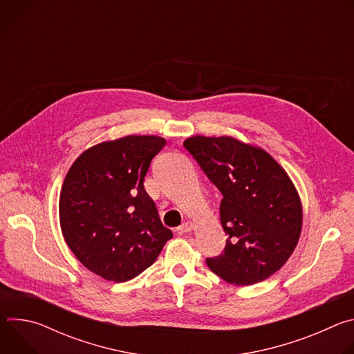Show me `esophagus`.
Here are the masks:
<instances>
[{"label": "esophagus", "instance_id": "esophagus-1", "mask_svg": "<svg viewBox=\"0 0 354 354\" xmlns=\"http://www.w3.org/2000/svg\"><path fill=\"white\" fill-rule=\"evenodd\" d=\"M192 230H193V223L186 221V223H183L176 231H178V234H186V232H190Z\"/></svg>", "mask_w": 354, "mask_h": 354}]
</instances>
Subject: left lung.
I'll use <instances>...</instances> for the list:
<instances>
[{"instance_id": "8db88e82", "label": "left lung", "mask_w": 354, "mask_h": 354, "mask_svg": "<svg viewBox=\"0 0 354 354\" xmlns=\"http://www.w3.org/2000/svg\"><path fill=\"white\" fill-rule=\"evenodd\" d=\"M183 145L223 194L220 220L228 238L207 266L236 286L276 273L302 225L301 200L287 172L265 149L228 136H194Z\"/></svg>"}]
</instances>
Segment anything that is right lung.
<instances>
[{
  "instance_id": "right-lung-1",
  "label": "right lung",
  "mask_w": 354,
  "mask_h": 354,
  "mask_svg": "<svg viewBox=\"0 0 354 354\" xmlns=\"http://www.w3.org/2000/svg\"><path fill=\"white\" fill-rule=\"evenodd\" d=\"M165 144L157 136L96 144L75 160L64 179L59 201L64 239L77 259L105 280L134 279L172 238L144 189L149 164Z\"/></svg>"
}]
</instances>
